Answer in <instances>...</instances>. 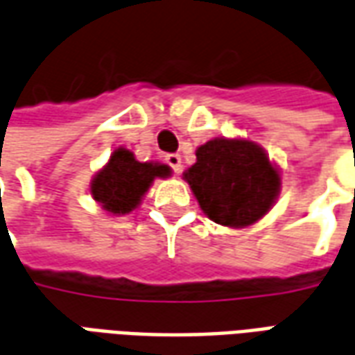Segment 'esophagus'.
Masks as SVG:
<instances>
[{
	"mask_svg": "<svg viewBox=\"0 0 355 355\" xmlns=\"http://www.w3.org/2000/svg\"><path fill=\"white\" fill-rule=\"evenodd\" d=\"M166 162L172 166V170L175 173L182 172V157H180V155H168V157H166Z\"/></svg>",
	"mask_w": 355,
	"mask_h": 355,
	"instance_id": "1",
	"label": "esophagus"
}]
</instances>
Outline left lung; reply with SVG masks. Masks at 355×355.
<instances>
[{
  "mask_svg": "<svg viewBox=\"0 0 355 355\" xmlns=\"http://www.w3.org/2000/svg\"><path fill=\"white\" fill-rule=\"evenodd\" d=\"M195 155L197 162L183 172V180L212 222L243 230L275 205L281 173L258 143L216 137Z\"/></svg>",
  "mask_w": 355,
  "mask_h": 355,
  "instance_id": "1",
  "label": "left lung"
}]
</instances>
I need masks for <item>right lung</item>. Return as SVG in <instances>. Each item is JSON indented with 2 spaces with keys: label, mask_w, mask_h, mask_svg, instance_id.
Returning a JSON list of instances; mask_svg holds the SVG:
<instances>
[{
  "label": "right lung",
  "mask_w": 355,
  "mask_h": 355,
  "mask_svg": "<svg viewBox=\"0 0 355 355\" xmlns=\"http://www.w3.org/2000/svg\"><path fill=\"white\" fill-rule=\"evenodd\" d=\"M172 168L162 162H139L132 150L116 147L109 162L93 175L89 193L110 216H124L141 205L157 178H170Z\"/></svg>",
  "instance_id": "1"
}]
</instances>
